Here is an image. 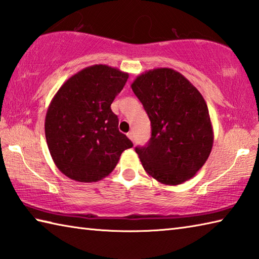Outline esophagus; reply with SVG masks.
I'll use <instances>...</instances> for the list:
<instances>
[{
    "mask_svg": "<svg viewBox=\"0 0 259 259\" xmlns=\"http://www.w3.org/2000/svg\"><path fill=\"white\" fill-rule=\"evenodd\" d=\"M127 138L132 141V142H135V138H134V133H133V132H128V133H127Z\"/></svg>",
    "mask_w": 259,
    "mask_h": 259,
    "instance_id": "esophagus-1",
    "label": "esophagus"
}]
</instances>
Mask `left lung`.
<instances>
[{
    "instance_id": "1",
    "label": "left lung",
    "mask_w": 259,
    "mask_h": 259,
    "mask_svg": "<svg viewBox=\"0 0 259 259\" xmlns=\"http://www.w3.org/2000/svg\"><path fill=\"white\" fill-rule=\"evenodd\" d=\"M151 120V139L135 151L149 176L164 185L194 177L213 146L207 105L196 88L168 67L146 71L132 83Z\"/></svg>"
}]
</instances>
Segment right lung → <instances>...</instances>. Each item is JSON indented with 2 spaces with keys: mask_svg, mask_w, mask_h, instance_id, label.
I'll return each mask as SVG.
<instances>
[{
  "mask_svg": "<svg viewBox=\"0 0 259 259\" xmlns=\"http://www.w3.org/2000/svg\"><path fill=\"white\" fill-rule=\"evenodd\" d=\"M128 73L97 64L77 72L52 99L45 135L53 161L66 177L80 183L105 178L120 154L133 146L118 130L110 105L123 89Z\"/></svg>",
  "mask_w": 259,
  "mask_h": 259,
  "instance_id": "1",
  "label": "right lung"
}]
</instances>
